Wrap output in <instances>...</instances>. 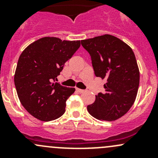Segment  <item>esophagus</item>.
<instances>
[{"mask_svg": "<svg viewBox=\"0 0 158 158\" xmlns=\"http://www.w3.org/2000/svg\"><path fill=\"white\" fill-rule=\"evenodd\" d=\"M76 90H77V92H79V93H83V92H85V90H84V89H76Z\"/></svg>", "mask_w": 158, "mask_h": 158, "instance_id": "esophagus-1", "label": "esophagus"}]
</instances>
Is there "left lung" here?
<instances>
[{"instance_id":"8db88e82","label":"left lung","mask_w":158,"mask_h":158,"mask_svg":"<svg viewBox=\"0 0 158 158\" xmlns=\"http://www.w3.org/2000/svg\"><path fill=\"white\" fill-rule=\"evenodd\" d=\"M89 52L95 76L106 80L105 92L95 95L89 113L99 120H117L134 104L139 86L140 73L131 48L109 34L81 40Z\"/></svg>"}]
</instances>
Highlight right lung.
<instances>
[{"mask_svg":"<svg viewBox=\"0 0 158 158\" xmlns=\"http://www.w3.org/2000/svg\"><path fill=\"white\" fill-rule=\"evenodd\" d=\"M79 47V40L43 37L22 52L14 85L20 103L33 117L49 122L64 114L66 100L75 89L63 86L56 81L64 63Z\"/></svg>","mask_w":158,"mask_h":158,"instance_id":"right-lung-1","label":"right lung"}]
</instances>
